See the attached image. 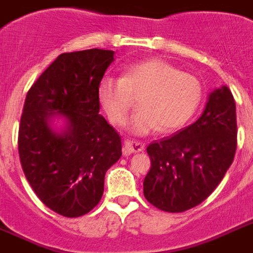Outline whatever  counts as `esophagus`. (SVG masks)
<instances>
[{
    "label": "esophagus",
    "instance_id": "esophagus-1",
    "mask_svg": "<svg viewBox=\"0 0 253 253\" xmlns=\"http://www.w3.org/2000/svg\"><path fill=\"white\" fill-rule=\"evenodd\" d=\"M144 150V144L142 142L133 141V139H125L124 141V152L125 153H134L141 152Z\"/></svg>",
    "mask_w": 253,
    "mask_h": 253
}]
</instances>
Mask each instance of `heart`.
<instances>
[{
	"label": "heart",
	"mask_w": 253,
	"mask_h": 253,
	"mask_svg": "<svg viewBox=\"0 0 253 253\" xmlns=\"http://www.w3.org/2000/svg\"><path fill=\"white\" fill-rule=\"evenodd\" d=\"M139 96L141 109L128 129L137 135L157 130L172 131L184 126L194 115L202 98L196 77L179 71L159 59L125 66L122 78L103 77L98 84V100L110 122L123 125Z\"/></svg>",
	"instance_id": "heart-1"
}]
</instances>
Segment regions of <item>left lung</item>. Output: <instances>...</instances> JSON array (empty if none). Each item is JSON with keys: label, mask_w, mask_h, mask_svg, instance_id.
I'll return each mask as SVG.
<instances>
[{"label": "left lung", "mask_w": 253, "mask_h": 253, "mask_svg": "<svg viewBox=\"0 0 253 253\" xmlns=\"http://www.w3.org/2000/svg\"><path fill=\"white\" fill-rule=\"evenodd\" d=\"M237 150V115L226 85L212 90L197 122L148 144L151 169L143 194L166 212H183L204 202L232 165Z\"/></svg>", "instance_id": "obj_1"}]
</instances>
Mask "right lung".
<instances>
[{"label":"right lung","instance_id":"right-lung-1","mask_svg":"<svg viewBox=\"0 0 253 253\" xmlns=\"http://www.w3.org/2000/svg\"><path fill=\"white\" fill-rule=\"evenodd\" d=\"M114 51L61 55L28 90L19 126V156L43 204L66 217L89 212L101 201L105 174L122 157V138L100 115L98 84ZM61 116L65 128L53 129Z\"/></svg>","mask_w":253,"mask_h":253}]
</instances>
